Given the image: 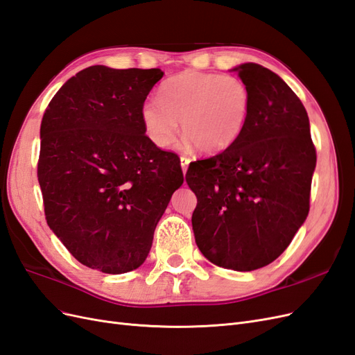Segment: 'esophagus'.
<instances>
[{
    "label": "esophagus",
    "mask_w": 355,
    "mask_h": 355,
    "mask_svg": "<svg viewBox=\"0 0 355 355\" xmlns=\"http://www.w3.org/2000/svg\"><path fill=\"white\" fill-rule=\"evenodd\" d=\"M189 163H191V158L189 157H185V155L180 157V166H182V170H184V173H187Z\"/></svg>",
    "instance_id": "34e87169"
}]
</instances>
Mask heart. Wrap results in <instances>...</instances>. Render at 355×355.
I'll use <instances>...</instances> for the list:
<instances>
[{
  "label": "heart",
  "mask_w": 355,
  "mask_h": 355,
  "mask_svg": "<svg viewBox=\"0 0 355 355\" xmlns=\"http://www.w3.org/2000/svg\"><path fill=\"white\" fill-rule=\"evenodd\" d=\"M250 111V92L237 77L184 71L158 90V102L144 103L141 116L151 141L167 148L182 132L202 153H219L240 136Z\"/></svg>",
  "instance_id": "b5f03b06"
}]
</instances>
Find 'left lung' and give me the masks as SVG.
Here are the masks:
<instances>
[{
	"instance_id": "obj_1",
	"label": "left lung",
	"mask_w": 355,
	"mask_h": 355,
	"mask_svg": "<svg viewBox=\"0 0 355 355\" xmlns=\"http://www.w3.org/2000/svg\"><path fill=\"white\" fill-rule=\"evenodd\" d=\"M234 71L250 92L240 136L225 151L191 163L192 230L200 252L222 268L253 271L275 261L309 211L317 163L305 106L257 63Z\"/></svg>"
}]
</instances>
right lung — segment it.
Wrapping results in <instances>:
<instances>
[{"label": "right lung", "mask_w": 355, "mask_h": 355, "mask_svg": "<svg viewBox=\"0 0 355 355\" xmlns=\"http://www.w3.org/2000/svg\"><path fill=\"white\" fill-rule=\"evenodd\" d=\"M94 65L53 96L41 121L37 176L50 230L83 265L105 274L141 266L173 192L180 159L145 135L141 111L163 78Z\"/></svg>", "instance_id": "1"}]
</instances>
